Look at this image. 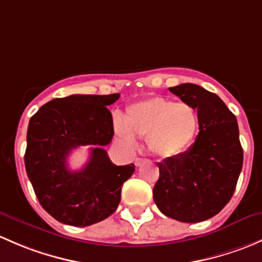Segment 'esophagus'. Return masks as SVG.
I'll return each mask as SVG.
<instances>
[{"label":"esophagus","instance_id":"34e87169","mask_svg":"<svg viewBox=\"0 0 262 262\" xmlns=\"http://www.w3.org/2000/svg\"><path fill=\"white\" fill-rule=\"evenodd\" d=\"M145 161H146V159H141V158H137L136 160H135V165L136 166H140L141 165L142 163H145Z\"/></svg>","mask_w":262,"mask_h":262}]
</instances>
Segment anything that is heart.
Returning a JSON list of instances; mask_svg holds the SVG:
<instances>
[{
    "label": "heart",
    "instance_id": "heart-1",
    "mask_svg": "<svg viewBox=\"0 0 262 262\" xmlns=\"http://www.w3.org/2000/svg\"><path fill=\"white\" fill-rule=\"evenodd\" d=\"M198 127L193 107L156 96L127 107L123 120L116 121L115 132L130 147L135 145V137L146 139L151 152L169 159L190 146Z\"/></svg>",
    "mask_w": 262,
    "mask_h": 262
}]
</instances>
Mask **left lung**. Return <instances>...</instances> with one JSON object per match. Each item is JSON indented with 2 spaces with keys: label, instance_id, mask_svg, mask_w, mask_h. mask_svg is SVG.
Listing matches in <instances>:
<instances>
[{
  "label": "left lung",
  "instance_id": "8db88e82",
  "mask_svg": "<svg viewBox=\"0 0 262 262\" xmlns=\"http://www.w3.org/2000/svg\"><path fill=\"white\" fill-rule=\"evenodd\" d=\"M196 110L199 134L189 150L158 163L152 195L163 214L194 223L212 218L230 202L244 163L238 125L217 94L184 83L169 88Z\"/></svg>",
  "mask_w": 262,
  "mask_h": 262
}]
</instances>
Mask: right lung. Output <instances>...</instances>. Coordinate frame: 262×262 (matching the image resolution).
<instances>
[{
	"instance_id": "1",
	"label": "right lung",
	"mask_w": 262,
	"mask_h": 262,
	"mask_svg": "<svg viewBox=\"0 0 262 262\" xmlns=\"http://www.w3.org/2000/svg\"><path fill=\"white\" fill-rule=\"evenodd\" d=\"M120 94H73L48 102L30 118L25 168L40 204L59 222L85 227L117 209L121 189L135 165L117 166L103 146L111 142L107 106ZM94 144L86 166L72 172L66 159L78 146Z\"/></svg>"
}]
</instances>
